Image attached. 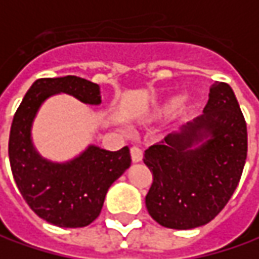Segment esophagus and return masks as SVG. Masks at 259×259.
<instances>
[{
	"label": "esophagus",
	"mask_w": 259,
	"mask_h": 259,
	"mask_svg": "<svg viewBox=\"0 0 259 259\" xmlns=\"http://www.w3.org/2000/svg\"><path fill=\"white\" fill-rule=\"evenodd\" d=\"M130 155H132V161L135 163L141 162L142 158H143V155H142V151L139 148H136V146H133L132 149H130Z\"/></svg>",
	"instance_id": "34e87169"
}]
</instances>
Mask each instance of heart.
<instances>
[{
	"label": "heart",
	"mask_w": 259,
	"mask_h": 259,
	"mask_svg": "<svg viewBox=\"0 0 259 259\" xmlns=\"http://www.w3.org/2000/svg\"><path fill=\"white\" fill-rule=\"evenodd\" d=\"M198 101L196 98L191 97H183L181 96H172L166 97L161 103H158L151 113L152 120L161 121L168 117L174 116L175 120H178L180 124L188 123L190 120L196 117L197 111H198Z\"/></svg>",
	"instance_id": "heart-1"
}]
</instances>
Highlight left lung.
<instances>
[{
	"mask_svg": "<svg viewBox=\"0 0 259 259\" xmlns=\"http://www.w3.org/2000/svg\"><path fill=\"white\" fill-rule=\"evenodd\" d=\"M248 135L231 87L214 82L200 117L145 151L153 181L146 208L161 226L178 231L207 225L241 180Z\"/></svg>",
	"mask_w": 259,
	"mask_h": 259,
	"instance_id": "8db88e82",
	"label": "left lung"
}]
</instances>
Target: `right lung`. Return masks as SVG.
I'll return each instance as SVG.
<instances>
[{
	"label": "right lung",
	"instance_id": "add662e5",
	"mask_svg": "<svg viewBox=\"0 0 259 259\" xmlns=\"http://www.w3.org/2000/svg\"><path fill=\"white\" fill-rule=\"evenodd\" d=\"M58 94L90 106L101 104L100 87L84 78L37 79L14 114L8 156L21 196L39 218L59 228H84L98 218L108 188L130 166V151L129 146L111 152L88 145L63 162L41 156L31 138L33 123L43 103Z\"/></svg>",
	"mask_w": 259,
	"mask_h": 259
}]
</instances>
